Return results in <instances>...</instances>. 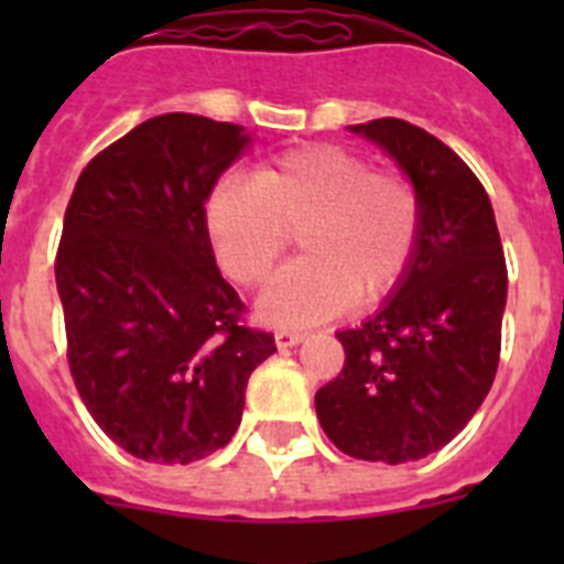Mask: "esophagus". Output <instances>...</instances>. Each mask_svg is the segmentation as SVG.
Returning a JSON list of instances; mask_svg holds the SVG:
<instances>
[{
    "label": "esophagus",
    "instance_id": "obj_1",
    "mask_svg": "<svg viewBox=\"0 0 564 564\" xmlns=\"http://www.w3.org/2000/svg\"><path fill=\"white\" fill-rule=\"evenodd\" d=\"M302 338H305V333L288 330V327H279V330H276V347H282V350H285V347H296Z\"/></svg>",
    "mask_w": 564,
    "mask_h": 564
}]
</instances>
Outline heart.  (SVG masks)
Returning a JSON list of instances; mask_svg holds the SVG:
<instances>
[{"label":"heart","mask_w":564,"mask_h":564,"mask_svg":"<svg viewBox=\"0 0 564 564\" xmlns=\"http://www.w3.org/2000/svg\"><path fill=\"white\" fill-rule=\"evenodd\" d=\"M206 223L217 262L242 288L265 285L296 234L302 259L273 279L262 313L313 325L401 285L421 239V200L403 174L376 172L347 147L311 143L262 163L253 181H223Z\"/></svg>","instance_id":"obj_1"}]
</instances>
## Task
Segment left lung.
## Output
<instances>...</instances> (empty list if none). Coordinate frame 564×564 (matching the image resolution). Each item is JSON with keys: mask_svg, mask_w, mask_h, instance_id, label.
Listing matches in <instances>:
<instances>
[{"mask_svg": "<svg viewBox=\"0 0 564 564\" xmlns=\"http://www.w3.org/2000/svg\"><path fill=\"white\" fill-rule=\"evenodd\" d=\"M410 174L421 239L395 296L336 333L344 367L316 392L325 435L358 460H421L480 410L500 364L508 271L495 208L477 174L401 118L356 123Z\"/></svg>", "mask_w": 564, "mask_h": 564, "instance_id": "8db88e82", "label": "left lung"}]
</instances>
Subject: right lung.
<instances>
[{
  "label": "right lung",
  "mask_w": 564,
  "mask_h": 564,
  "mask_svg": "<svg viewBox=\"0 0 564 564\" xmlns=\"http://www.w3.org/2000/svg\"><path fill=\"white\" fill-rule=\"evenodd\" d=\"M242 127L149 118L84 166L64 212L56 285L67 361L96 423L149 463L203 460L234 437L273 333L214 262L206 200Z\"/></svg>",
  "instance_id": "right-lung-1"
}]
</instances>
